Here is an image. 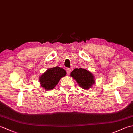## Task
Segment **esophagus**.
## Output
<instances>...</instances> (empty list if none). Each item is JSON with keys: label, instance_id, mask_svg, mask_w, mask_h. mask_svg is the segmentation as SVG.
I'll return each mask as SVG.
<instances>
[{"label": "esophagus", "instance_id": "34e87169", "mask_svg": "<svg viewBox=\"0 0 133 133\" xmlns=\"http://www.w3.org/2000/svg\"><path fill=\"white\" fill-rule=\"evenodd\" d=\"M66 72H67V74H70V72H71V69H69V68H67L66 69Z\"/></svg>", "mask_w": 133, "mask_h": 133}]
</instances>
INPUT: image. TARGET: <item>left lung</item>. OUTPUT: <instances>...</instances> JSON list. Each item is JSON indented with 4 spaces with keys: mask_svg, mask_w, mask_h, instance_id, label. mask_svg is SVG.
<instances>
[{
    "mask_svg": "<svg viewBox=\"0 0 133 133\" xmlns=\"http://www.w3.org/2000/svg\"><path fill=\"white\" fill-rule=\"evenodd\" d=\"M70 76L77 81V82L83 89L91 88L95 83L94 77L91 72L84 69H75L71 72Z\"/></svg>",
    "mask_w": 133,
    "mask_h": 133,
    "instance_id": "8db88e82",
    "label": "left lung"
}]
</instances>
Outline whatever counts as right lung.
Wrapping results in <instances>:
<instances>
[{
  "label": "right lung",
  "mask_w": 133,
  "mask_h": 133,
  "mask_svg": "<svg viewBox=\"0 0 133 133\" xmlns=\"http://www.w3.org/2000/svg\"><path fill=\"white\" fill-rule=\"evenodd\" d=\"M66 71L56 66L49 69L39 78L41 86L45 90H51L57 85L61 78L65 77Z\"/></svg>",
  "instance_id": "right-lung-1"
}]
</instances>
